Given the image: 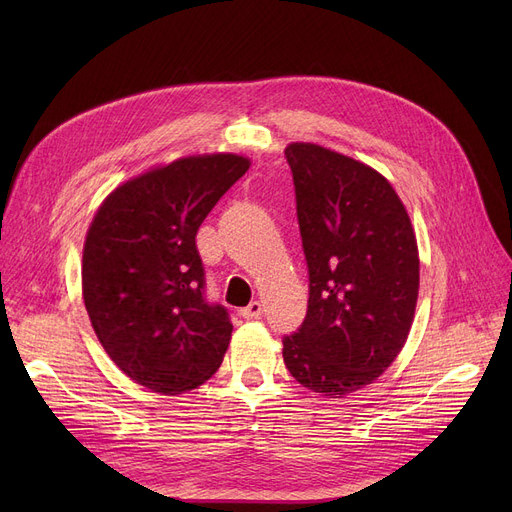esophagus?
Masks as SVG:
<instances>
[{
    "label": "esophagus",
    "instance_id": "1",
    "mask_svg": "<svg viewBox=\"0 0 512 512\" xmlns=\"http://www.w3.org/2000/svg\"><path fill=\"white\" fill-rule=\"evenodd\" d=\"M261 313H263V309H261V303H259V301H251L249 307L240 309V315L245 317V319H257V317H261Z\"/></svg>",
    "mask_w": 512,
    "mask_h": 512
}]
</instances>
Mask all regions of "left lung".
<instances>
[{
    "mask_svg": "<svg viewBox=\"0 0 512 512\" xmlns=\"http://www.w3.org/2000/svg\"><path fill=\"white\" fill-rule=\"evenodd\" d=\"M309 270L301 328L282 338L301 386L342 398L378 380L405 346L419 292L409 213L361 161L311 143L284 151Z\"/></svg>",
    "mask_w": 512,
    "mask_h": 512,
    "instance_id": "left-lung-1",
    "label": "left lung"
}]
</instances>
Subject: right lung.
<instances>
[{
	"mask_svg": "<svg viewBox=\"0 0 512 512\" xmlns=\"http://www.w3.org/2000/svg\"><path fill=\"white\" fill-rule=\"evenodd\" d=\"M249 170L232 153L182 157L118 186L83 251V299L112 361L137 384L180 394L218 371L232 336L228 309L205 297L197 230Z\"/></svg>",
	"mask_w": 512,
	"mask_h": 512,
	"instance_id": "add662e5",
	"label": "right lung"
}]
</instances>
